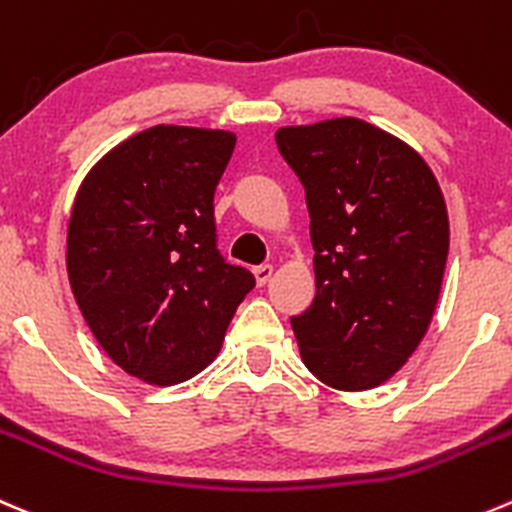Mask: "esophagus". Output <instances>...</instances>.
Segmentation results:
<instances>
[{"instance_id": "1", "label": "esophagus", "mask_w": 512, "mask_h": 512, "mask_svg": "<svg viewBox=\"0 0 512 512\" xmlns=\"http://www.w3.org/2000/svg\"><path fill=\"white\" fill-rule=\"evenodd\" d=\"M272 272H275V267H272V265H257L255 267L257 285H267V282H270V277H272Z\"/></svg>"}]
</instances>
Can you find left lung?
Segmentation results:
<instances>
[{
    "label": "left lung",
    "instance_id": "left-lung-1",
    "mask_svg": "<svg viewBox=\"0 0 512 512\" xmlns=\"http://www.w3.org/2000/svg\"><path fill=\"white\" fill-rule=\"evenodd\" d=\"M277 150L305 187L315 300L292 317L302 362L337 390H367L405 365L435 312L448 210L405 142L355 117L282 127Z\"/></svg>",
    "mask_w": 512,
    "mask_h": 512
}]
</instances>
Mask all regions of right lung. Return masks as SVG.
Masks as SVG:
<instances>
[{"instance_id":"obj_1","label":"right lung","mask_w":512,"mask_h":512,"mask_svg":"<svg viewBox=\"0 0 512 512\" xmlns=\"http://www.w3.org/2000/svg\"><path fill=\"white\" fill-rule=\"evenodd\" d=\"M235 135L157 124L97 162L74 200V300L130 375L175 385L210 365L255 287L217 247L215 190Z\"/></svg>"}]
</instances>
